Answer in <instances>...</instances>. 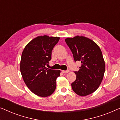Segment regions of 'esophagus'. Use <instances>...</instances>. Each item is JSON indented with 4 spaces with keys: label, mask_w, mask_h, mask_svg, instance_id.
<instances>
[{
    "label": "esophagus",
    "mask_w": 120,
    "mask_h": 120,
    "mask_svg": "<svg viewBox=\"0 0 120 120\" xmlns=\"http://www.w3.org/2000/svg\"><path fill=\"white\" fill-rule=\"evenodd\" d=\"M69 71V70H62V72L63 73H68Z\"/></svg>",
    "instance_id": "34e87169"
}]
</instances>
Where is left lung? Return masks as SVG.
Instances as JSON below:
<instances>
[{
  "mask_svg": "<svg viewBox=\"0 0 120 120\" xmlns=\"http://www.w3.org/2000/svg\"><path fill=\"white\" fill-rule=\"evenodd\" d=\"M65 41L75 61L81 63L79 71H75L76 79L71 83L72 89L80 96L91 94L101 85L105 69L101 49L93 40L83 36L68 38Z\"/></svg>",
  "mask_w": 120,
  "mask_h": 120,
  "instance_id": "left-lung-1",
  "label": "left lung"
}]
</instances>
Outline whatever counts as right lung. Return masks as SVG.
Wrapping results in <instances>:
<instances>
[{
  "label": "right lung",
  "mask_w": 120,
  "mask_h": 120,
  "mask_svg": "<svg viewBox=\"0 0 120 120\" xmlns=\"http://www.w3.org/2000/svg\"><path fill=\"white\" fill-rule=\"evenodd\" d=\"M60 38L39 36L31 40L22 52L20 70L23 79L33 93L41 97L54 92L56 81L60 75V70L46 67L51 60L52 51Z\"/></svg>",
  "instance_id": "right-lung-1"
}]
</instances>
